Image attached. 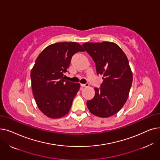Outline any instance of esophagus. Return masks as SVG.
Masks as SVG:
<instances>
[{"label": "esophagus", "instance_id": "1", "mask_svg": "<svg viewBox=\"0 0 160 160\" xmlns=\"http://www.w3.org/2000/svg\"><path fill=\"white\" fill-rule=\"evenodd\" d=\"M80 86H81L82 87H89V84L88 83H85V84H83V83H81Z\"/></svg>", "mask_w": 160, "mask_h": 160}]
</instances>
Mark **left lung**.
<instances>
[{
  "label": "left lung",
  "instance_id": "8db88e82",
  "mask_svg": "<svg viewBox=\"0 0 160 160\" xmlns=\"http://www.w3.org/2000/svg\"><path fill=\"white\" fill-rule=\"evenodd\" d=\"M83 47L95 63L97 74L102 75L100 88L87 101L89 112L99 117H111L122 108L132 83V72L122 50L112 42L85 43Z\"/></svg>",
  "mask_w": 160,
  "mask_h": 160
}]
</instances>
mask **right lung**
<instances>
[{"instance_id": "right-lung-1", "label": "right lung", "mask_w": 160, "mask_h": 160, "mask_svg": "<svg viewBox=\"0 0 160 160\" xmlns=\"http://www.w3.org/2000/svg\"><path fill=\"white\" fill-rule=\"evenodd\" d=\"M85 51L75 42H62L47 47L37 58L31 71L33 95L40 111L49 118L58 119L69 112L79 83L64 79L72 56Z\"/></svg>"}]
</instances>
